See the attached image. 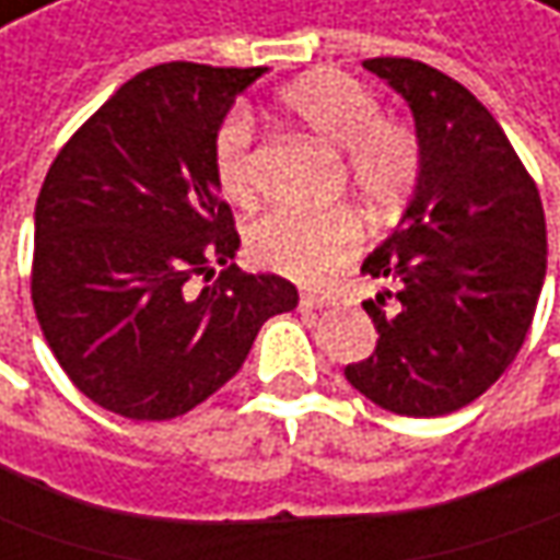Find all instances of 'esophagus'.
I'll use <instances>...</instances> for the list:
<instances>
[{
	"label": "esophagus",
	"mask_w": 560,
	"mask_h": 560,
	"mask_svg": "<svg viewBox=\"0 0 560 560\" xmlns=\"http://www.w3.org/2000/svg\"><path fill=\"white\" fill-rule=\"evenodd\" d=\"M323 301H316V298H301V313H313V310H323Z\"/></svg>",
	"instance_id": "34e87169"
}]
</instances>
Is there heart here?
<instances>
[{"instance_id": "1", "label": "heart", "mask_w": 560, "mask_h": 560, "mask_svg": "<svg viewBox=\"0 0 560 560\" xmlns=\"http://www.w3.org/2000/svg\"><path fill=\"white\" fill-rule=\"evenodd\" d=\"M281 112L316 143L341 153V172L351 190L370 207L401 203L420 175V140L395 118H382L373 90L338 71L306 74L279 96ZM219 190L237 203H256L254 128L244 115L222 121L212 143ZM247 247L259 266L316 284L345 266L360 247V222L348 209L335 212H272L259 219Z\"/></svg>"}]
</instances>
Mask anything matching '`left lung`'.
<instances>
[{"mask_svg":"<svg viewBox=\"0 0 560 560\" xmlns=\"http://www.w3.org/2000/svg\"><path fill=\"white\" fill-rule=\"evenodd\" d=\"M401 93L420 175L398 229L363 259L395 291L363 301L376 351L348 363L360 395L401 417H445L511 366L546 281V212L511 140L474 93L413 59H366Z\"/></svg>","mask_w":560,"mask_h":560,"instance_id":"left-lung-1","label":"left lung"}]
</instances>
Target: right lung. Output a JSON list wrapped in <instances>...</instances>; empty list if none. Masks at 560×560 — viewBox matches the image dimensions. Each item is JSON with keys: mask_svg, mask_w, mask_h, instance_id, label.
I'll list each match as a JSON object with an SVG mask.
<instances>
[{"mask_svg": "<svg viewBox=\"0 0 560 560\" xmlns=\"http://www.w3.org/2000/svg\"><path fill=\"white\" fill-rule=\"evenodd\" d=\"M266 68L168 61L86 118L46 172L31 298L49 351L86 398L175 420L241 370L259 326L298 306L279 276L241 272L212 143ZM220 279L200 295L194 275Z\"/></svg>", "mask_w": 560, "mask_h": 560, "instance_id": "right-lung-1", "label": "right lung"}]
</instances>
